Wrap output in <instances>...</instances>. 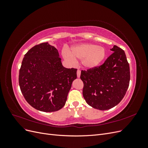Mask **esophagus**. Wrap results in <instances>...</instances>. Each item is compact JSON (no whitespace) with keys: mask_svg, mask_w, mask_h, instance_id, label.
Here are the masks:
<instances>
[{"mask_svg":"<svg viewBox=\"0 0 148 148\" xmlns=\"http://www.w3.org/2000/svg\"><path fill=\"white\" fill-rule=\"evenodd\" d=\"M80 75H81V71L79 70H77V77L79 78L80 77Z\"/></svg>","mask_w":148,"mask_h":148,"instance_id":"esophagus-1","label":"esophagus"}]
</instances>
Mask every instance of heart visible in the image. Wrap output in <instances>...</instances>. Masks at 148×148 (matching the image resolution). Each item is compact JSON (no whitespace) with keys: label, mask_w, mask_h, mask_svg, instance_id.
I'll use <instances>...</instances> for the list:
<instances>
[{"label":"heart","mask_w":148,"mask_h":148,"mask_svg":"<svg viewBox=\"0 0 148 148\" xmlns=\"http://www.w3.org/2000/svg\"><path fill=\"white\" fill-rule=\"evenodd\" d=\"M106 49L96 44L85 43L74 46L71 49V54L67 51L64 52L65 59L73 62L75 59L82 60L83 66L86 69H93L99 65L104 59Z\"/></svg>","instance_id":"1"}]
</instances>
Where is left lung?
<instances>
[{"label":"left lung","mask_w":148,"mask_h":148,"mask_svg":"<svg viewBox=\"0 0 148 148\" xmlns=\"http://www.w3.org/2000/svg\"><path fill=\"white\" fill-rule=\"evenodd\" d=\"M104 63L82 70L83 95L87 104L101 110L110 109L122 100L129 86L130 66L123 50L117 46Z\"/></svg>","instance_id":"8db88e82"}]
</instances>
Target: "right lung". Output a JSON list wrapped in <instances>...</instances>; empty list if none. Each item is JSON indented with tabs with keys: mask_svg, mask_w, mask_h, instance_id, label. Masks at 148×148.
Returning <instances> with one entry per match:
<instances>
[{
	"mask_svg": "<svg viewBox=\"0 0 148 148\" xmlns=\"http://www.w3.org/2000/svg\"><path fill=\"white\" fill-rule=\"evenodd\" d=\"M77 71L63 66L56 47L48 42L38 44L26 52L22 61L18 78L21 93L36 109L59 110L65 104Z\"/></svg>",
	"mask_w": 148,
	"mask_h": 148,
	"instance_id": "1",
	"label": "right lung"
}]
</instances>
